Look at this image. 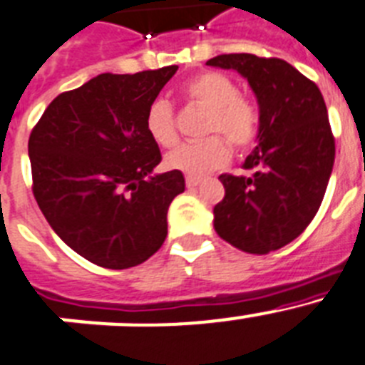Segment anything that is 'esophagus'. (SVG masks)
<instances>
[{"label":"esophagus","mask_w":365,"mask_h":365,"mask_svg":"<svg viewBox=\"0 0 365 365\" xmlns=\"http://www.w3.org/2000/svg\"><path fill=\"white\" fill-rule=\"evenodd\" d=\"M200 183V176H192V175H187L185 176V185L189 187V189H192V187H196Z\"/></svg>","instance_id":"esophagus-1"}]
</instances>
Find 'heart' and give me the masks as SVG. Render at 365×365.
<instances>
[{
    "instance_id": "heart-1",
    "label": "heart",
    "mask_w": 365,
    "mask_h": 365,
    "mask_svg": "<svg viewBox=\"0 0 365 365\" xmlns=\"http://www.w3.org/2000/svg\"><path fill=\"white\" fill-rule=\"evenodd\" d=\"M182 94L190 105L207 110L202 133L209 138L170 150L165 158L169 169L192 176L205 175L229 162L227 142L236 150L255 145L260 134V110L251 98L240 93L231 78L220 72H202L183 85ZM145 129L160 147L175 145L178 142L175 109L163 100L153 101L145 114Z\"/></svg>"
}]
</instances>
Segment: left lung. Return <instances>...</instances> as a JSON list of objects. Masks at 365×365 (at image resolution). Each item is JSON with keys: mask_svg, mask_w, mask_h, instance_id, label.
Instances as JSON below:
<instances>
[{"mask_svg": "<svg viewBox=\"0 0 365 365\" xmlns=\"http://www.w3.org/2000/svg\"><path fill=\"white\" fill-rule=\"evenodd\" d=\"M207 65L235 68L260 105L258 145L245 175H222L215 229L251 255H267L305 231L320 209L334 163V136L320 88L280 58L222 54Z\"/></svg>", "mask_w": 365, "mask_h": 365, "instance_id": "left-lung-1", "label": "left lung"}]
</instances>
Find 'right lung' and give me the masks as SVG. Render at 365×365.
<instances>
[{
	"instance_id": "add662e5",
	"label": "right lung",
	"mask_w": 365,
	"mask_h": 365,
	"mask_svg": "<svg viewBox=\"0 0 365 365\" xmlns=\"http://www.w3.org/2000/svg\"><path fill=\"white\" fill-rule=\"evenodd\" d=\"M178 65L105 72L51 101L29 138L32 192L65 244L107 269L142 264L162 247L182 170L162 162L145 114Z\"/></svg>"
}]
</instances>
